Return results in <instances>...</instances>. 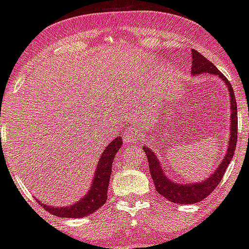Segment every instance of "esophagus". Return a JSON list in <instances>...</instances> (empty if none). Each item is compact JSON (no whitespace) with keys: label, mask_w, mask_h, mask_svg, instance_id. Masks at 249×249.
<instances>
[{"label":"esophagus","mask_w":249,"mask_h":249,"mask_svg":"<svg viewBox=\"0 0 249 249\" xmlns=\"http://www.w3.org/2000/svg\"><path fill=\"white\" fill-rule=\"evenodd\" d=\"M136 136H137V132H136V129L128 128L126 131V133H124V136H123V138H124L126 141H128V142H133L136 138Z\"/></svg>","instance_id":"1"}]
</instances>
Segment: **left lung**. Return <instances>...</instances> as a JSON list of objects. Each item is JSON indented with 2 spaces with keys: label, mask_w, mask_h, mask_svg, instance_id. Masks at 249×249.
Here are the masks:
<instances>
[{
  "label": "left lung",
  "mask_w": 249,
  "mask_h": 249,
  "mask_svg": "<svg viewBox=\"0 0 249 249\" xmlns=\"http://www.w3.org/2000/svg\"><path fill=\"white\" fill-rule=\"evenodd\" d=\"M213 73L215 76H218L222 78V81L226 82L228 87V91L231 93V136H230V146H228L227 153L224 156L222 163L219 167L215 169V172L211 176L210 178H207L204 182H199V183L193 184H177L172 182L169 178L162 172L160 164L158 162L157 156L148 148L144 147L143 151L146 152L147 160L149 163V172H151L153 182H155L156 191L160 193V196H163L164 198L168 199L169 202L173 203H181V204H191L197 203V202L202 201L206 197L211 195L214 191V188L219 184L222 181L223 175L227 171L228 164L232 160L233 155L236 152L237 146V129H238V118H237V102L236 97H234V91H233L232 86H231L230 81L222 74L217 70L214 65L211 61L202 56L199 52L196 50H192V74H199V73Z\"/></svg>",
  "instance_id": "obj_1"
}]
</instances>
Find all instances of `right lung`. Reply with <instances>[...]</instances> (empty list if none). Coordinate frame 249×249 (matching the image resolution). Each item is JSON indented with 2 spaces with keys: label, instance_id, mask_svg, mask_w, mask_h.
<instances>
[{
  "label": "right lung",
  "instance_id": "1",
  "mask_svg": "<svg viewBox=\"0 0 249 249\" xmlns=\"http://www.w3.org/2000/svg\"><path fill=\"white\" fill-rule=\"evenodd\" d=\"M122 138L117 137L116 140L112 141L111 143L107 146V148L103 151L102 156L98 160L91 190L87 193V196H85L81 201L74 203L73 206L65 207V208H58V207L54 208V207H47L43 204L46 210L53 215H57V217L80 218V217L92 214L100 207H102L105 202L107 201V191H108L109 177H111L112 160H113L114 156L117 155L118 149L122 147Z\"/></svg>",
  "mask_w": 249,
  "mask_h": 249
}]
</instances>
